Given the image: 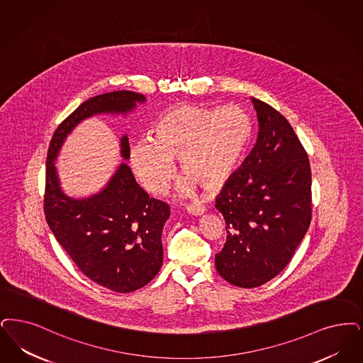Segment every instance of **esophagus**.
Segmentation results:
<instances>
[{
  "label": "esophagus",
  "instance_id": "34e87169",
  "mask_svg": "<svg viewBox=\"0 0 363 363\" xmlns=\"http://www.w3.org/2000/svg\"><path fill=\"white\" fill-rule=\"evenodd\" d=\"M186 211H188L190 215H194V216H200L205 212V206L201 203H189L186 205Z\"/></svg>",
  "mask_w": 363,
  "mask_h": 363
}]
</instances>
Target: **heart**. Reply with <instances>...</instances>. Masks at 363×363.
Instances as JSON below:
<instances>
[{
	"label": "heart",
	"mask_w": 363,
	"mask_h": 363,
	"mask_svg": "<svg viewBox=\"0 0 363 363\" xmlns=\"http://www.w3.org/2000/svg\"><path fill=\"white\" fill-rule=\"evenodd\" d=\"M252 138V123L238 105L220 109L178 105L164 112L152 128V140L130 147L135 174L151 194L163 193L174 174V160L188 175L181 189L194 182L218 188L236 172Z\"/></svg>",
	"instance_id": "obj_1"
}]
</instances>
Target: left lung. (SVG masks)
I'll return each instance as SVG.
<instances>
[{
    "label": "left lung",
    "mask_w": 363,
    "mask_h": 363,
    "mask_svg": "<svg viewBox=\"0 0 363 363\" xmlns=\"http://www.w3.org/2000/svg\"><path fill=\"white\" fill-rule=\"evenodd\" d=\"M258 140L216 199L227 239L215 255L218 274L239 288H257L278 276L303 240L312 218L308 154L289 121L251 99Z\"/></svg>",
    "instance_id": "obj_1"
}]
</instances>
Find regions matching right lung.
Wrapping results in <instances>:
<instances>
[{
  "label": "right lung",
  "mask_w": 363,
  "mask_h": 363,
  "mask_svg": "<svg viewBox=\"0 0 363 363\" xmlns=\"http://www.w3.org/2000/svg\"><path fill=\"white\" fill-rule=\"evenodd\" d=\"M145 96L117 90L82 102L54 132L47 152L44 215L50 230L77 267L106 289L130 293L158 274L163 261L162 230L170 216L169 205L150 197L123 163L99 194L74 200L59 188L54 160L66 136L86 117L127 113ZM121 155L130 158L128 138L121 139Z\"/></svg>",
  "instance_id": "obj_1"
}]
</instances>
